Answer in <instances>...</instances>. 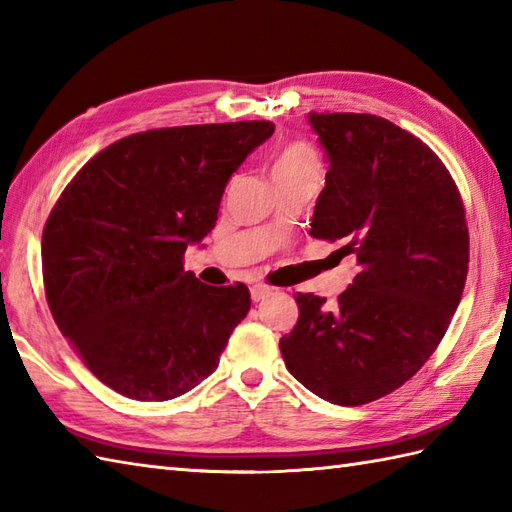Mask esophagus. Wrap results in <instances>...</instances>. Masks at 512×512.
Here are the masks:
<instances>
[{
    "label": "esophagus",
    "mask_w": 512,
    "mask_h": 512,
    "mask_svg": "<svg viewBox=\"0 0 512 512\" xmlns=\"http://www.w3.org/2000/svg\"><path fill=\"white\" fill-rule=\"evenodd\" d=\"M270 292H273V288H268V286H262V284H255L253 288H250V299L253 301H262V299H266Z\"/></svg>",
    "instance_id": "esophagus-1"
}]
</instances>
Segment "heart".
Returning a JSON list of instances; mask_svg holds the SVG:
<instances>
[{
    "label": "heart",
    "mask_w": 512,
    "mask_h": 512,
    "mask_svg": "<svg viewBox=\"0 0 512 512\" xmlns=\"http://www.w3.org/2000/svg\"><path fill=\"white\" fill-rule=\"evenodd\" d=\"M270 171H273L275 182L295 176H306V173H321V160L317 156V151L308 143H303V140H292V143L277 151Z\"/></svg>",
    "instance_id": "heart-1"
}]
</instances>
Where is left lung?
I'll return each instance as SVG.
<instances>
[{
  "label": "left lung",
  "instance_id": "left-lung-1",
  "mask_svg": "<svg viewBox=\"0 0 512 512\" xmlns=\"http://www.w3.org/2000/svg\"><path fill=\"white\" fill-rule=\"evenodd\" d=\"M328 151L310 233L354 255L336 306L297 292L299 319L279 341L312 394L358 407L405 385L436 352L469 273L458 184L436 151L374 114H310Z\"/></svg>",
  "mask_w": 512,
  "mask_h": 512
}]
</instances>
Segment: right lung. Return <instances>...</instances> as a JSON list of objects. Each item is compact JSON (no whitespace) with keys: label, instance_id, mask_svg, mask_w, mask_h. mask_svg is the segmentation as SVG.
<instances>
[{"label":"right lung","instance_id":"obj_1","mask_svg":"<svg viewBox=\"0 0 512 512\" xmlns=\"http://www.w3.org/2000/svg\"><path fill=\"white\" fill-rule=\"evenodd\" d=\"M273 132L239 121L125 136L54 202L41 237L52 319L118 394L171 400L220 365L250 292L184 273V250L211 233L228 178Z\"/></svg>","mask_w":512,"mask_h":512}]
</instances>
